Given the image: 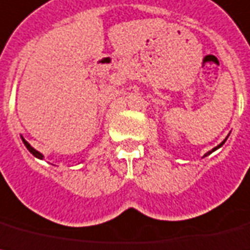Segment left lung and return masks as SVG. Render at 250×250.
Returning <instances> with one entry per match:
<instances>
[{
    "mask_svg": "<svg viewBox=\"0 0 250 250\" xmlns=\"http://www.w3.org/2000/svg\"><path fill=\"white\" fill-rule=\"evenodd\" d=\"M225 142H226V139H225V141H223V142H222V143H221V145H219V146H217V147H215V148H213V149H211V151H209V152H208V153H207V155H209V153H211V152H214L215 149H217V148H219V147H221V146H222V145H223V143H225ZM207 155H205V156H207Z\"/></svg>",
    "mask_w": 250,
    "mask_h": 250,
    "instance_id": "8db88e82",
    "label": "left lung"
}]
</instances>
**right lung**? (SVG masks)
<instances>
[{
  "label": "right lung",
  "instance_id": "obj_1",
  "mask_svg": "<svg viewBox=\"0 0 250 250\" xmlns=\"http://www.w3.org/2000/svg\"><path fill=\"white\" fill-rule=\"evenodd\" d=\"M21 139H23V138H21ZM23 142H24V145H25V147H27L28 149H29V152L32 153V155H33V156H36V157H39V159H42V153H40L39 151H36L35 148H32L31 147V145H29V143H28L27 141H25V139H23Z\"/></svg>",
  "mask_w": 250,
  "mask_h": 250
}]
</instances>
